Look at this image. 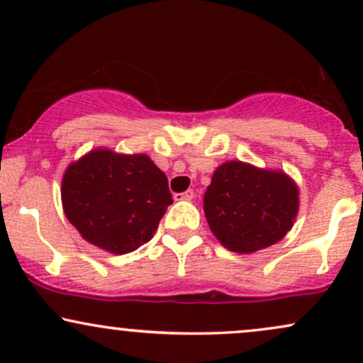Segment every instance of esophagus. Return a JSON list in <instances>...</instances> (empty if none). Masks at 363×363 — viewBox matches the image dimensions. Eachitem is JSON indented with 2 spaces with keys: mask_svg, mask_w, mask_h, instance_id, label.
I'll use <instances>...</instances> for the list:
<instances>
[{
  "mask_svg": "<svg viewBox=\"0 0 363 363\" xmlns=\"http://www.w3.org/2000/svg\"><path fill=\"white\" fill-rule=\"evenodd\" d=\"M193 198H194L193 189H187V191H184V193L174 194V199H176V201H189V199H193Z\"/></svg>",
  "mask_w": 363,
  "mask_h": 363,
  "instance_id": "1",
  "label": "esophagus"
}]
</instances>
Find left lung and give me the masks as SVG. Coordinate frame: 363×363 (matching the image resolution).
I'll use <instances>...</instances> for the list:
<instances>
[{
	"label": "left lung",
	"instance_id": "1",
	"mask_svg": "<svg viewBox=\"0 0 363 363\" xmlns=\"http://www.w3.org/2000/svg\"><path fill=\"white\" fill-rule=\"evenodd\" d=\"M203 203L216 239L230 251L249 254L277 244L294 227L298 187L280 170L232 160L215 170Z\"/></svg>",
	"mask_w": 363,
	"mask_h": 363
}]
</instances>
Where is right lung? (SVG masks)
<instances>
[{
  "label": "right lung",
  "instance_id": "1",
  "mask_svg": "<svg viewBox=\"0 0 363 363\" xmlns=\"http://www.w3.org/2000/svg\"><path fill=\"white\" fill-rule=\"evenodd\" d=\"M61 201L86 242L126 254L152 239L172 194L167 176L148 155L97 148L66 169Z\"/></svg>",
  "mask_w": 363,
  "mask_h": 363
}]
</instances>
